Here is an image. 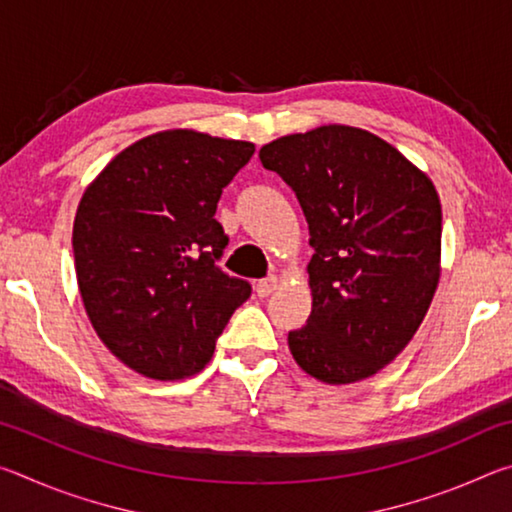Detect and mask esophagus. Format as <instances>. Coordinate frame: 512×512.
<instances>
[{"mask_svg": "<svg viewBox=\"0 0 512 512\" xmlns=\"http://www.w3.org/2000/svg\"><path fill=\"white\" fill-rule=\"evenodd\" d=\"M277 287H280V280H277V277H266V280H259L257 282L255 291H257L259 298H268Z\"/></svg>", "mask_w": 512, "mask_h": 512, "instance_id": "obj_1", "label": "esophagus"}]
</instances>
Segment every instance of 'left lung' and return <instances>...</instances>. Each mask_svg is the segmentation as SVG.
I'll use <instances>...</instances> for the list:
<instances>
[{
	"label": "left lung",
	"instance_id": "left-lung-1",
	"mask_svg": "<svg viewBox=\"0 0 512 512\" xmlns=\"http://www.w3.org/2000/svg\"><path fill=\"white\" fill-rule=\"evenodd\" d=\"M309 223L311 314L289 332L298 366L354 384L388 366L418 332L440 280L443 212L431 178L357 126L325 124L259 149Z\"/></svg>",
	"mask_w": 512,
	"mask_h": 512
}]
</instances>
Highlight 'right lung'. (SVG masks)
Segmentation results:
<instances>
[{"instance_id": "1", "label": "right lung", "mask_w": 512, "mask_h": 512, "mask_svg": "<svg viewBox=\"0 0 512 512\" xmlns=\"http://www.w3.org/2000/svg\"><path fill=\"white\" fill-rule=\"evenodd\" d=\"M253 153V142L169 128L126 146L85 187L72 230L85 314L144 377L201 372L250 296L246 280L214 266L228 244L214 214Z\"/></svg>"}]
</instances>
